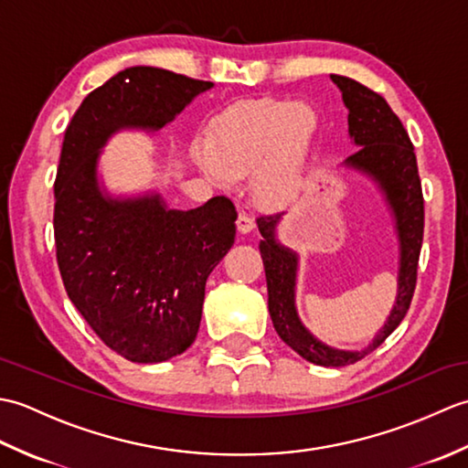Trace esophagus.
<instances>
[{
  "label": "esophagus",
  "mask_w": 468,
  "mask_h": 468,
  "mask_svg": "<svg viewBox=\"0 0 468 468\" xmlns=\"http://www.w3.org/2000/svg\"><path fill=\"white\" fill-rule=\"evenodd\" d=\"M253 227H255L253 218L250 215L239 213V217H237V231H239L241 235H247V233L253 231Z\"/></svg>",
  "instance_id": "obj_1"
}]
</instances>
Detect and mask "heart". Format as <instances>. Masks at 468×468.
Wrapping results in <instances>:
<instances>
[{
	"instance_id": "heart-1",
	"label": "heart",
	"mask_w": 468,
	"mask_h": 468,
	"mask_svg": "<svg viewBox=\"0 0 468 468\" xmlns=\"http://www.w3.org/2000/svg\"><path fill=\"white\" fill-rule=\"evenodd\" d=\"M320 114L307 102L257 101L227 111L197 144L191 161L218 188L250 176V195L263 211L290 208L302 197L320 136Z\"/></svg>"
}]
</instances>
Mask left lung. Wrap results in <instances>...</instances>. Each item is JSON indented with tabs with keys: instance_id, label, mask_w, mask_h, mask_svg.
Wrapping results in <instances>:
<instances>
[{
	"instance_id": "8db88e82",
	"label": "left lung",
	"mask_w": 468,
	"mask_h": 468,
	"mask_svg": "<svg viewBox=\"0 0 468 468\" xmlns=\"http://www.w3.org/2000/svg\"><path fill=\"white\" fill-rule=\"evenodd\" d=\"M330 78L342 92L344 106L347 108V134L357 148V153L346 158L342 168L367 178L378 188L390 211L396 241H399L396 300L384 325L367 346L360 350H340L317 340L307 330L295 305L300 253L283 245L277 235L283 213L260 217L257 225L263 237L260 251L265 267L267 295H270L267 305H270L275 332L303 360L315 366L340 367L350 366L374 352L400 325L409 312L422 247L424 201L414 146L400 118L392 112L384 98L372 92L370 88L346 76L332 74Z\"/></svg>"
}]
</instances>
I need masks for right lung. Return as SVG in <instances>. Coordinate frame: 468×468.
I'll use <instances>...</instances> for the list:
<instances>
[{
  "label": "right lung",
  "instance_id": "1",
  "mask_svg": "<svg viewBox=\"0 0 468 468\" xmlns=\"http://www.w3.org/2000/svg\"><path fill=\"white\" fill-rule=\"evenodd\" d=\"M213 86L133 66L88 94L66 128L54 185L58 267L69 302L131 362H166L195 342L207 277L235 243L237 213L225 197L181 211L153 188L114 195L101 154L122 131L158 134Z\"/></svg>",
  "mask_w": 468,
  "mask_h": 468
}]
</instances>
